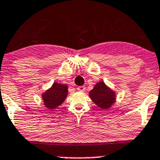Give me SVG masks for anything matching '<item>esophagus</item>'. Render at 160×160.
<instances>
[{
    "label": "esophagus",
    "instance_id": "esophagus-1",
    "mask_svg": "<svg viewBox=\"0 0 160 160\" xmlns=\"http://www.w3.org/2000/svg\"><path fill=\"white\" fill-rule=\"evenodd\" d=\"M78 90L79 92H84L86 90V86H80L78 87Z\"/></svg>",
    "mask_w": 160,
    "mask_h": 160
}]
</instances>
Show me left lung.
I'll list each match as a JSON object with an SVG mask.
<instances>
[{"label":"left lung","mask_w":160,"mask_h":160,"mask_svg":"<svg viewBox=\"0 0 160 160\" xmlns=\"http://www.w3.org/2000/svg\"><path fill=\"white\" fill-rule=\"evenodd\" d=\"M88 95L94 103L103 110L110 108L116 101L115 91L109 87L103 81L96 83Z\"/></svg>","instance_id":"obj_1"}]
</instances>
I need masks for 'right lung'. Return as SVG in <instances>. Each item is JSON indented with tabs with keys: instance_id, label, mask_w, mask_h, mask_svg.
<instances>
[{
	"instance_id": "1",
	"label": "right lung",
	"mask_w": 160,
	"mask_h": 160,
	"mask_svg": "<svg viewBox=\"0 0 160 160\" xmlns=\"http://www.w3.org/2000/svg\"><path fill=\"white\" fill-rule=\"evenodd\" d=\"M68 86L66 84L58 83L55 82L51 88L42 94V98L45 107L49 110L59 107L68 94Z\"/></svg>"
}]
</instances>
